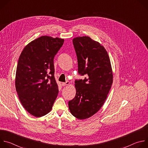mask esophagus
<instances>
[{
    "label": "esophagus",
    "instance_id": "obj_1",
    "mask_svg": "<svg viewBox=\"0 0 148 148\" xmlns=\"http://www.w3.org/2000/svg\"><path fill=\"white\" fill-rule=\"evenodd\" d=\"M70 82L69 81H67L66 82H62V86H69L70 85Z\"/></svg>",
    "mask_w": 148,
    "mask_h": 148
}]
</instances>
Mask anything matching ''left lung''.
I'll list each match as a JSON object with an SVG mask.
<instances>
[{
	"label": "left lung",
	"mask_w": 148,
	"mask_h": 148,
	"mask_svg": "<svg viewBox=\"0 0 148 148\" xmlns=\"http://www.w3.org/2000/svg\"><path fill=\"white\" fill-rule=\"evenodd\" d=\"M73 43L78 73L86 77L75 80L76 94L69 102V107L75 118L86 119L102 107L111 88L113 72L108 53L99 42L81 36L74 38Z\"/></svg>",
	"instance_id": "1"
}]
</instances>
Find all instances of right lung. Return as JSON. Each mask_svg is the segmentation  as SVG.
Returning <instances> with one entry per match:
<instances>
[{
    "label": "right lung",
    "mask_w": 148,
    "mask_h": 148,
    "mask_svg": "<svg viewBox=\"0 0 148 148\" xmlns=\"http://www.w3.org/2000/svg\"><path fill=\"white\" fill-rule=\"evenodd\" d=\"M64 41L63 38L43 36L30 42L20 54L16 90L24 108L34 116L50 112L58 95L54 58Z\"/></svg>",
    "instance_id": "1"
}]
</instances>
